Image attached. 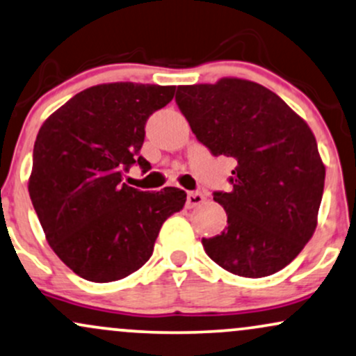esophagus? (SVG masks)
I'll return each instance as SVG.
<instances>
[{
    "label": "esophagus",
    "instance_id": "obj_1",
    "mask_svg": "<svg viewBox=\"0 0 356 356\" xmlns=\"http://www.w3.org/2000/svg\"><path fill=\"white\" fill-rule=\"evenodd\" d=\"M203 202H204V196L200 193V191H188V195H186L188 208L198 207V204H202Z\"/></svg>",
    "mask_w": 356,
    "mask_h": 356
}]
</instances>
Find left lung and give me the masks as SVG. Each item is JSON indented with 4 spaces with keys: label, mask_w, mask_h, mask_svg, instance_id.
I'll list each match as a JSON object with an SVG mask.
<instances>
[{
    "label": "left lung",
    "mask_w": 356,
    "mask_h": 356,
    "mask_svg": "<svg viewBox=\"0 0 356 356\" xmlns=\"http://www.w3.org/2000/svg\"><path fill=\"white\" fill-rule=\"evenodd\" d=\"M177 104L215 156L236 161L232 191H215L228 227L203 238L204 252L229 273L268 277L313 236L325 165L310 127L268 88L240 78L178 86Z\"/></svg>",
    "instance_id": "obj_1"
}]
</instances>
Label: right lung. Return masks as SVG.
Here are the masks:
<instances>
[{"instance_id":"obj_1","label":"right lung","mask_w":356,"mask_h":356,"mask_svg":"<svg viewBox=\"0 0 356 356\" xmlns=\"http://www.w3.org/2000/svg\"><path fill=\"white\" fill-rule=\"evenodd\" d=\"M177 86L108 83L74 95L44 121L33 149L28 191L53 252L88 282H116L140 270L161 225L185 207L166 186L140 191L123 183L140 156L149 115Z\"/></svg>"}]
</instances>
